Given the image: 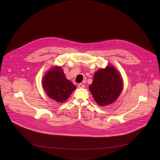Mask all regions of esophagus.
<instances>
[{"label":"esophagus","instance_id":"obj_1","mask_svg":"<svg viewBox=\"0 0 160 160\" xmlns=\"http://www.w3.org/2000/svg\"><path fill=\"white\" fill-rule=\"evenodd\" d=\"M78 88H84L85 87V85L83 84V83H78Z\"/></svg>","mask_w":160,"mask_h":160}]
</instances>
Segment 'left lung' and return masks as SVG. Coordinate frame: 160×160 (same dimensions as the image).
I'll return each instance as SVG.
<instances>
[{
	"mask_svg": "<svg viewBox=\"0 0 160 160\" xmlns=\"http://www.w3.org/2000/svg\"><path fill=\"white\" fill-rule=\"evenodd\" d=\"M89 88L96 102L100 106H106L120 96L123 88L122 79L115 68L108 66L95 73Z\"/></svg>",
	"mask_w": 160,
	"mask_h": 160,
	"instance_id": "1",
	"label": "left lung"
}]
</instances>
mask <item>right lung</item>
<instances>
[{"label": "right lung", "mask_w": 160, "mask_h": 160, "mask_svg": "<svg viewBox=\"0 0 160 160\" xmlns=\"http://www.w3.org/2000/svg\"><path fill=\"white\" fill-rule=\"evenodd\" d=\"M43 87L52 99L62 102L70 97L76 87L66 78L61 67H56L45 75Z\"/></svg>", "instance_id": "add662e5"}]
</instances>
